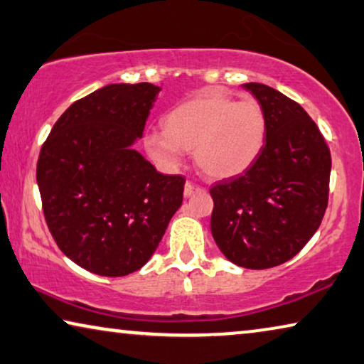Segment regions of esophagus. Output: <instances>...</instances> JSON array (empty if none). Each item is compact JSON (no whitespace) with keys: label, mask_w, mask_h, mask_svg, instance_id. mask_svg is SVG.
I'll list each match as a JSON object with an SVG mask.
<instances>
[{"label":"esophagus","mask_w":364,"mask_h":364,"mask_svg":"<svg viewBox=\"0 0 364 364\" xmlns=\"http://www.w3.org/2000/svg\"><path fill=\"white\" fill-rule=\"evenodd\" d=\"M201 187H198V186H195V183H192V182H187L186 183V187H183V197H192L193 193H198V192H201Z\"/></svg>","instance_id":"34e87169"}]
</instances>
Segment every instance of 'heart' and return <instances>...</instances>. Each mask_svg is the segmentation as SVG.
Here are the masks:
<instances>
[{
	"instance_id": "obj_1",
	"label": "heart",
	"mask_w": 364,
	"mask_h": 364,
	"mask_svg": "<svg viewBox=\"0 0 364 364\" xmlns=\"http://www.w3.org/2000/svg\"><path fill=\"white\" fill-rule=\"evenodd\" d=\"M164 127L144 135L151 158L172 169L182 163L183 149H193L195 163L211 178H231L247 171L267 136V117L259 102H239L220 91L201 92L176 105Z\"/></svg>"
}]
</instances>
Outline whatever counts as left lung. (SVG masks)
Segmentation results:
<instances>
[{
  "label": "left lung",
  "instance_id": "left-lung-1",
  "mask_svg": "<svg viewBox=\"0 0 364 364\" xmlns=\"http://www.w3.org/2000/svg\"><path fill=\"white\" fill-rule=\"evenodd\" d=\"M244 87L265 112V144L244 174L210 188L211 234L232 264L264 270L293 259L321 226L332 159L298 102L260 82Z\"/></svg>",
  "mask_w": 364,
  "mask_h": 364
}]
</instances>
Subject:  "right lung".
Returning <instances> with one entry per match:
<instances>
[{
	"mask_svg": "<svg viewBox=\"0 0 364 364\" xmlns=\"http://www.w3.org/2000/svg\"><path fill=\"white\" fill-rule=\"evenodd\" d=\"M159 91L151 82L97 89L63 112L38 154L50 232L96 275L139 270L182 205L186 178L161 174L133 149Z\"/></svg>",
	"mask_w": 364,
	"mask_h": 364,
	"instance_id": "obj_1",
	"label": "right lung"
}]
</instances>
